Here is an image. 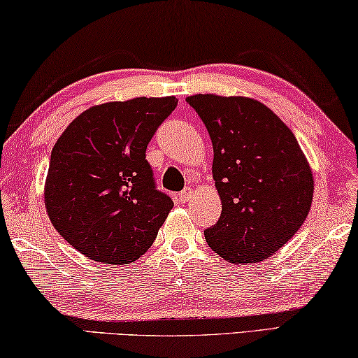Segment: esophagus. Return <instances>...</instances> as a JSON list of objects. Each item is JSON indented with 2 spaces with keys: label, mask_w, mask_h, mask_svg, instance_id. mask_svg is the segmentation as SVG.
Returning <instances> with one entry per match:
<instances>
[{
  "label": "esophagus",
  "mask_w": 358,
  "mask_h": 358,
  "mask_svg": "<svg viewBox=\"0 0 358 358\" xmlns=\"http://www.w3.org/2000/svg\"><path fill=\"white\" fill-rule=\"evenodd\" d=\"M192 195H193V190L192 189H185V190H182L179 193V200H180V203H187L192 198Z\"/></svg>",
  "instance_id": "esophagus-1"
}]
</instances>
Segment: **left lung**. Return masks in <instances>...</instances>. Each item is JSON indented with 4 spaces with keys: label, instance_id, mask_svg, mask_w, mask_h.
I'll return each mask as SVG.
<instances>
[{
    "label": "left lung",
    "instance_id": "obj_1",
    "mask_svg": "<svg viewBox=\"0 0 358 358\" xmlns=\"http://www.w3.org/2000/svg\"><path fill=\"white\" fill-rule=\"evenodd\" d=\"M213 141V176L222 201L204 231L233 265L268 259L300 230L311 209L314 178L294 133L257 99L213 93L185 99Z\"/></svg>",
    "mask_w": 358,
    "mask_h": 358
}]
</instances>
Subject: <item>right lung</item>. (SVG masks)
Listing matches in <instances>:
<instances>
[{"label":"right lung","instance_id":"right-lung-1","mask_svg":"<svg viewBox=\"0 0 358 358\" xmlns=\"http://www.w3.org/2000/svg\"><path fill=\"white\" fill-rule=\"evenodd\" d=\"M174 96L92 106L52 149L44 187L55 230L89 259L128 265L145 254L174 203L155 189L145 149Z\"/></svg>","mask_w":358,"mask_h":358}]
</instances>
